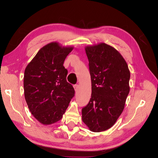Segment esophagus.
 Returning <instances> with one entry per match:
<instances>
[{
	"mask_svg": "<svg viewBox=\"0 0 158 158\" xmlns=\"http://www.w3.org/2000/svg\"><path fill=\"white\" fill-rule=\"evenodd\" d=\"M74 90L75 92H76L78 91V88H79V85L78 84H76V85H74Z\"/></svg>",
	"mask_w": 158,
	"mask_h": 158,
	"instance_id": "esophagus-1",
	"label": "esophagus"
}]
</instances>
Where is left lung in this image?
Segmentation results:
<instances>
[{
  "label": "left lung",
  "mask_w": 158,
  "mask_h": 158,
  "mask_svg": "<svg viewBox=\"0 0 158 158\" xmlns=\"http://www.w3.org/2000/svg\"><path fill=\"white\" fill-rule=\"evenodd\" d=\"M89 61L92 95L82 110V121L95 132L106 131L121 115L128 95L131 74L123 56L104 43L85 47Z\"/></svg>",
  "instance_id": "8db88e82"
}]
</instances>
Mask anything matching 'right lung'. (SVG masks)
<instances>
[{"instance_id": "right-lung-1", "label": "right lung", "mask_w": 158, "mask_h": 158, "mask_svg": "<svg viewBox=\"0 0 158 158\" xmlns=\"http://www.w3.org/2000/svg\"><path fill=\"white\" fill-rule=\"evenodd\" d=\"M73 47L51 42L37 52L24 71L23 89L31 113L40 123L49 125L60 121L74 95L66 81L63 66Z\"/></svg>"}]
</instances>
